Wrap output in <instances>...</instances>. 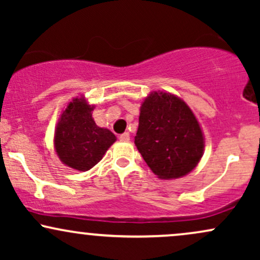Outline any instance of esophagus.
Returning <instances> with one entry per match:
<instances>
[{"mask_svg": "<svg viewBox=\"0 0 260 260\" xmlns=\"http://www.w3.org/2000/svg\"><path fill=\"white\" fill-rule=\"evenodd\" d=\"M120 140H121V142H128V140H129V133L126 132V133L121 134Z\"/></svg>", "mask_w": 260, "mask_h": 260, "instance_id": "1", "label": "esophagus"}]
</instances>
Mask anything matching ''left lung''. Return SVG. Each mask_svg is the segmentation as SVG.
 I'll use <instances>...</instances> for the list:
<instances>
[{
	"instance_id": "8db88e82",
	"label": "left lung",
	"mask_w": 260,
	"mask_h": 260,
	"mask_svg": "<svg viewBox=\"0 0 260 260\" xmlns=\"http://www.w3.org/2000/svg\"><path fill=\"white\" fill-rule=\"evenodd\" d=\"M136 147L162 180L189 174L198 165L204 138L194 113L169 92H151L140 107Z\"/></svg>"
}]
</instances>
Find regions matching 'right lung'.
<instances>
[{
  "label": "right lung",
  "instance_id": "add662e5",
  "mask_svg": "<svg viewBox=\"0 0 260 260\" xmlns=\"http://www.w3.org/2000/svg\"><path fill=\"white\" fill-rule=\"evenodd\" d=\"M92 109L83 98L73 99L61 115L55 132L58 157L78 171H88L96 165L116 140L111 131L96 126Z\"/></svg>",
  "mask_w": 260,
  "mask_h": 260
}]
</instances>
